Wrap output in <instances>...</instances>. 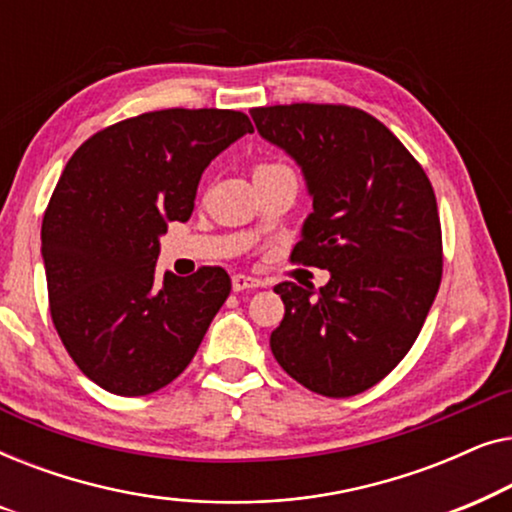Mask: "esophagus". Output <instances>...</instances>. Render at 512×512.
I'll return each instance as SVG.
<instances>
[{
	"mask_svg": "<svg viewBox=\"0 0 512 512\" xmlns=\"http://www.w3.org/2000/svg\"><path fill=\"white\" fill-rule=\"evenodd\" d=\"M261 286H265V282L258 277L233 275V291H251V289H261Z\"/></svg>",
	"mask_w": 512,
	"mask_h": 512,
	"instance_id": "1",
	"label": "esophagus"
}]
</instances>
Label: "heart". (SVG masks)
Returning <instances> with one entry per match:
<instances>
[{"label": "heart", "mask_w": 512, "mask_h": 512, "mask_svg": "<svg viewBox=\"0 0 512 512\" xmlns=\"http://www.w3.org/2000/svg\"><path fill=\"white\" fill-rule=\"evenodd\" d=\"M282 172H291V167L286 163H279V160H258V163H254V179L272 177V174Z\"/></svg>", "instance_id": "1"}]
</instances>
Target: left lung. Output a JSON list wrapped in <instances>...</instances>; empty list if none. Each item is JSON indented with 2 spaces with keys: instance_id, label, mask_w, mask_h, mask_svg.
Masks as SVG:
<instances>
[{
  "instance_id": "left-lung-1",
  "label": "left lung",
  "mask_w": 512,
  "mask_h": 512,
  "mask_svg": "<svg viewBox=\"0 0 512 512\" xmlns=\"http://www.w3.org/2000/svg\"><path fill=\"white\" fill-rule=\"evenodd\" d=\"M303 167L314 212L291 263L328 270L321 289L282 282L272 354L314 394L349 398L384 380L415 345L443 277V233L424 167L387 125L347 104L249 111Z\"/></svg>"
}]
</instances>
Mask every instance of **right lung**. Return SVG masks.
Here are the masks:
<instances>
[{"label":"right lung","mask_w":512,"mask_h":512,"mask_svg":"<svg viewBox=\"0 0 512 512\" xmlns=\"http://www.w3.org/2000/svg\"><path fill=\"white\" fill-rule=\"evenodd\" d=\"M254 132L233 109H160L88 137L41 223L48 307L79 370L116 396H146L184 373L230 296L202 265L158 275V237L188 221L212 158Z\"/></svg>","instance_id":"add662e5"}]
</instances>
